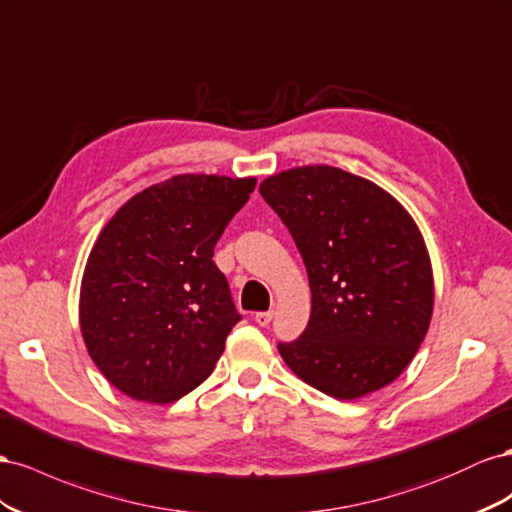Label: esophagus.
Wrapping results in <instances>:
<instances>
[{
	"label": "esophagus",
	"instance_id": "34e87169",
	"mask_svg": "<svg viewBox=\"0 0 512 512\" xmlns=\"http://www.w3.org/2000/svg\"><path fill=\"white\" fill-rule=\"evenodd\" d=\"M272 317H274L272 311H259V313H255V321H257V324H259L261 328L268 326L270 321H272Z\"/></svg>",
	"mask_w": 512,
	"mask_h": 512
}]
</instances>
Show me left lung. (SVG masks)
<instances>
[{
	"mask_svg": "<svg viewBox=\"0 0 512 512\" xmlns=\"http://www.w3.org/2000/svg\"><path fill=\"white\" fill-rule=\"evenodd\" d=\"M304 259L311 317L279 343L287 367L334 399L384 388L429 330L433 274L412 216L384 188L337 167L289 169L259 184Z\"/></svg>",
	"mask_w": 512,
	"mask_h": 512,
	"instance_id": "8db88e82",
	"label": "left lung"
}]
</instances>
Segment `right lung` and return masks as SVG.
<instances>
[{"mask_svg":"<svg viewBox=\"0 0 512 512\" xmlns=\"http://www.w3.org/2000/svg\"><path fill=\"white\" fill-rule=\"evenodd\" d=\"M255 178L173 175L135 195L87 257L79 319L100 373L128 397L171 403L197 388L242 315L214 246Z\"/></svg>","mask_w":512,"mask_h":512,"instance_id":"obj_1","label":"right lung"}]
</instances>
